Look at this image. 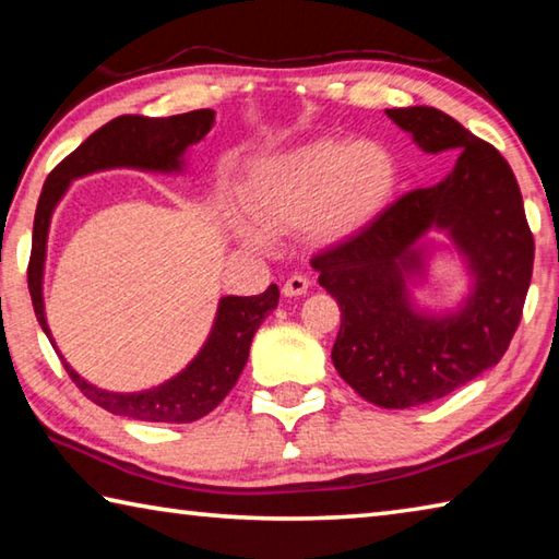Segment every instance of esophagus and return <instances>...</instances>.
<instances>
[{
    "mask_svg": "<svg viewBox=\"0 0 559 559\" xmlns=\"http://www.w3.org/2000/svg\"><path fill=\"white\" fill-rule=\"evenodd\" d=\"M310 286V281L306 276H290L286 283H283V296L286 298H298V296H306V290Z\"/></svg>",
    "mask_w": 559,
    "mask_h": 559,
    "instance_id": "esophagus-1",
    "label": "esophagus"
}]
</instances>
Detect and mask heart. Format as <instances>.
<instances>
[{
  "instance_id": "b5f03b06",
  "label": "heart",
  "mask_w": 559,
  "mask_h": 559,
  "mask_svg": "<svg viewBox=\"0 0 559 559\" xmlns=\"http://www.w3.org/2000/svg\"><path fill=\"white\" fill-rule=\"evenodd\" d=\"M396 159L374 140H313L263 157L246 177L243 210L266 229L300 226L320 246L347 241L390 204ZM239 236L261 246L259 231Z\"/></svg>"
}]
</instances>
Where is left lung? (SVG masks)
Masks as SVG:
<instances>
[{"label": "left lung", "instance_id": "1", "mask_svg": "<svg viewBox=\"0 0 559 559\" xmlns=\"http://www.w3.org/2000/svg\"><path fill=\"white\" fill-rule=\"evenodd\" d=\"M421 153L459 155L441 182L414 189L353 239L313 259L337 300V374L384 409L437 402L506 355L523 316L535 243L510 165L429 106L386 110ZM437 255L460 261L467 293L451 309L416 304Z\"/></svg>", "mask_w": 559, "mask_h": 559}]
</instances>
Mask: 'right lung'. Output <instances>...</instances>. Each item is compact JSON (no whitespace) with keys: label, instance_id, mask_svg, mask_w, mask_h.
Here are the masks:
<instances>
[{"label":"right lung","instance_id":"right-lung-1","mask_svg":"<svg viewBox=\"0 0 559 559\" xmlns=\"http://www.w3.org/2000/svg\"><path fill=\"white\" fill-rule=\"evenodd\" d=\"M216 112L212 108L182 112L169 118L120 116L110 120L88 140L73 150L63 163L46 177L39 204L34 214L32 261H29V293L34 313L41 330L49 337L56 353L63 359L66 372L75 386L103 409L128 416L138 421L155 424H189L202 419L219 406L231 386L239 380L246 359H249L251 340L263 320L278 306L281 290L276 283L261 296H224L216 306V316L210 335L200 353L192 357L182 372L169 377L153 390L140 392H110L88 382L66 362L56 347L51 328L46 323L44 306V271L46 249H49V229L56 206L69 192L73 179L106 173V169H140V173L185 175L189 147L202 143L214 126Z\"/></svg>","mask_w":559,"mask_h":559}]
</instances>
